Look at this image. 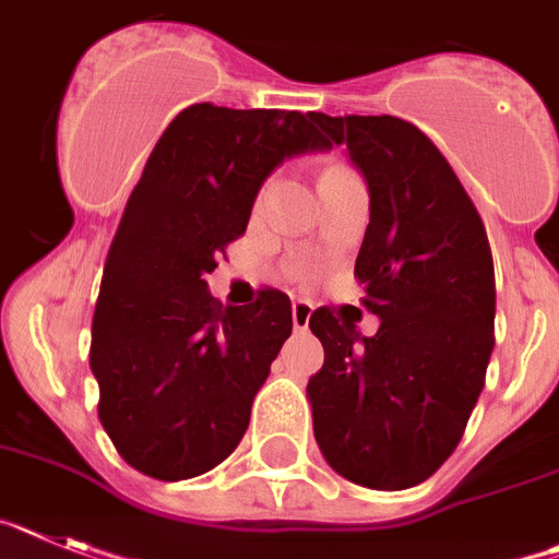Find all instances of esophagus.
<instances>
[{"label":"esophagus","mask_w":559,"mask_h":559,"mask_svg":"<svg viewBox=\"0 0 559 559\" xmlns=\"http://www.w3.org/2000/svg\"><path fill=\"white\" fill-rule=\"evenodd\" d=\"M309 318H312V304H307V300H295V304H293V326L298 329V332H307Z\"/></svg>","instance_id":"34e87169"}]
</instances>
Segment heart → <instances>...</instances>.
Returning a JSON list of instances; mask_svg holds the SVG:
<instances>
[{"instance_id":"1","label":"heart","mask_w":559,"mask_h":559,"mask_svg":"<svg viewBox=\"0 0 559 559\" xmlns=\"http://www.w3.org/2000/svg\"><path fill=\"white\" fill-rule=\"evenodd\" d=\"M329 171H332V168H329Z\"/></svg>"}]
</instances>
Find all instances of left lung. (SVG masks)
Instances as JSON below:
<instances>
[{
  "instance_id": "left-lung-1",
  "label": "left lung",
  "mask_w": 559,
  "mask_h": 559,
  "mask_svg": "<svg viewBox=\"0 0 559 559\" xmlns=\"http://www.w3.org/2000/svg\"><path fill=\"white\" fill-rule=\"evenodd\" d=\"M366 177L368 227L354 275L373 337L318 309L309 329L323 368L307 385L314 439L329 467L368 489H407L450 459L484 388L495 337L487 230L450 163L407 120L329 118Z\"/></svg>"
}]
</instances>
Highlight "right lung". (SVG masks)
Listing matches in <instances>:
<instances>
[{"label":"right lung","instance_id":"1","mask_svg":"<svg viewBox=\"0 0 559 559\" xmlns=\"http://www.w3.org/2000/svg\"><path fill=\"white\" fill-rule=\"evenodd\" d=\"M312 115L193 104L168 123L126 202L92 318L98 416L126 464L159 481L207 473L239 448L293 304L250 307L207 293L284 159L332 148Z\"/></svg>","mask_w":559,"mask_h":559}]
</instances>
